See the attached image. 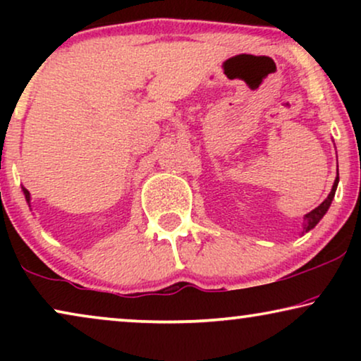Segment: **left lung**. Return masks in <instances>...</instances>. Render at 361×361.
Instances as JSON below:
<instances>
[{
	"label": "left lung",
	"mask_w": 361,
	"mask_h": 361,
	"mask_svg": "<svg viewBox=\"0 0 361 361\" xmlns=\"http://www.w3.org/2000/svg\"><path fill=\"white\" fill-rule=\"evenodd\" d=\"M337 184H338V177H337V179H335L334 187H332V190H330V194H329L327 199H325L322 204L317 207V209H314L312 212H309V214L304 216V231L312 230L314 226L319 224L320 219H322V216L325 215V212L329 210V207H330V204H332V199H334V195H335V190H337ZM304 231H302V233H304Z\"/></svg>",
	"instance_id": "obj_1"
}]
</instances>
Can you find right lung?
Returning <instances> with one entry per match:
<instances>
[{"mask_svg":"<svg viewBox=\"0 0 361 361\" xmlns=\"http://www.w3.org/2000/svg\"><path fill=\"white\" fill-rule=\"evenodd\" d=\"M23 190H24V195H26V200L29 202V192L26 189H23Z\"/></svg>","mask_w":361,"mask_h":361,"instance_id":"right-lung-1","label":"right lung"}]
</instances>
